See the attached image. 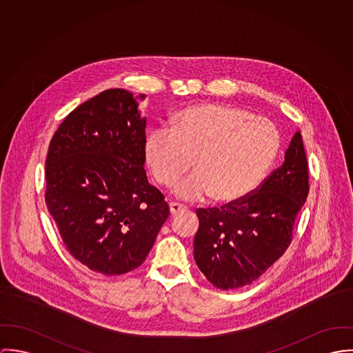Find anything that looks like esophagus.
Listing matches in <instances>:
<instances>
[{"instance_id": "1", "label": "esophagus", "mask_w": 353, "mask_h": 353, "mask_svg": "<svg viewBox=\"0 0 353 353\" xmlns=\"http://www.w3.org/2000/svg\"><path fill=\"white\" fill-rule=\"evenodd\" d=\"M187 207L184 205V204H180V203H170L169 204V210H170V214L172 215H174V214H177V212H180V211H184Z\"/></svg>"}]
</instances>
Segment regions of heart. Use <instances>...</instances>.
Wrapping results in <instances>:
<instances>
[{"label":"heart","instance_id":"b5f03b06","mask_svg":"<svg viewBox=\"0 0 353 353\" xmlns=\"http://www.w3.org/2000/svg\"><path fill=\"white\" fill-rule=\"evenodd\" d=\"M280 134L274 121L229 104H199L181 111L174 128L158 125L145 154L159 184L170 185L194 165L195 173L176 183L184 200L215 195L234 201L252 194L274 165Z\"/></svg>","mask_w":353,"mask_h":353}]
</instances>
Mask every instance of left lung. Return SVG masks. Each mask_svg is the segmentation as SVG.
<instances>
[{
  "mask_svg": "<svg viewBox=\"0 0 353 353\" xmlns=\"http://www.w3.org/2000/svg\"><path fill=\"white\" fill-rule=\"evenodd\" d=\"M309 188L307 159L296 131L283 165L253 194L221 208L196 210L194 257L208 281L233 290L264 274L290 246Z\"/></svg>",
  "mask_w": 353,
  "mask_h": 353,
  "instance_id": "8db88e82",
  "label": "left lung"
}]
</instances>
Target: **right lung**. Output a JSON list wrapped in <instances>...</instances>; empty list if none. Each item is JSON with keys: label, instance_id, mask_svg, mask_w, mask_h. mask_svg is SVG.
I'll use <instances>...</instances> for the list:
<instances>
[{"label": "right lung", "instance_id": "add662e5", "mask_svg": "<svg viewBox=\"0 0 353 353\" xmlns=\"http://www.w3.org/2000/svg\"><path fill=\"white\" fill-rule=\"evenodd\" d=\"M125 89H108L72 111L46 159V204L70 254L93 272L138 268L169 216L145 172L146 119Z\"/></svg>", "mask_w": 353, "mask_h": 353}]
</instances>
